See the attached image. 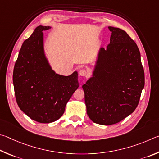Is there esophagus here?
I'll list each match as a JSON object with an SVG mask.
<instances>
[{"mask_svg":"<svg viewBox=\"0 0 159 159\" xmlns=\"http://www.w3.org/2000/svg\"><path fill=\"white\" fill-rule=\"evenodd\" d=\"M79 74H80V76H82V77L87 76V75H88V72H87V70H85V69H81V70H80V72H79Z\"/></svg>","mask_w":159,"mask_h":159,"instance_id":"esophagus-1","label":"esophagus"}]
</instances>
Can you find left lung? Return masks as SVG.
<instances>
[{"label": "left lung", "mask_w": 159, "mask_h": 159, "mask_svg": "<svg viewBox=\"0 0 159 159\" xmlns=\"http://www.w3.org/2000/svg\"><path fill=\"white\" fill-rule=\"evenodd\" d=\"M112 32L106 49H99L92 77L82 85L89 117L112 125L136 109L144 87V72L137 44L124 30Z\"/></svg>", "instance_id": "obj_1"}]
</instances>
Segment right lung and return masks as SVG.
<instances>
[{
    "label": "right lung",
    "mask_w": 159,
    "mask_h": 159,
    "mask_svg": "<svg viewBox=\"0 0 159 159\" xmlns=\"http://www.w3.org/2000/svg\"><path fill=\"white\" fill-rule=\"evenodd\" d=\"M49 29L38 26L24 42L13 71L18 106L33 120L43 124L58 120L79 87L77 71L64 76L56 73L50 66L44 53L43 32Z\"/></svg>",
    "instance_id": "1"
}]
</instances>
